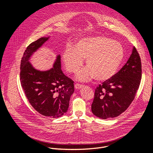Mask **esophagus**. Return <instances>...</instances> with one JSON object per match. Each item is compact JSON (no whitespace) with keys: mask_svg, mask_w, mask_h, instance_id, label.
<instances>
[{"mask_svg":"<svg viewBox=\"0 0 153 153\" xmlns=\"http://www.w3.org/2000/svg\"><path fill=\"white\" fill-rule=\"evenodd\" d=\"M74 87H75L76 89H80V88H82V87H83V85H80L79 83H76V84H75Z\"/></svg>","mask_w":153,"mask_h":153,"instance_id":"obj_1","label":"esophagus"}]
</instances>
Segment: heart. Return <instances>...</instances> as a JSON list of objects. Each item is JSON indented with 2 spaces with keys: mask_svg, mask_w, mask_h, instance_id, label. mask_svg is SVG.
Listing matches in <instances>:
<instances>
[{
  "mask_svg": "<svg viewBox=\"0 0 153 153\" xmlns=\"http://www.w3.org/2000/svg\"><path fill=\"white\" fill-rule=\"evenodd\" d=\"M124 51L117 41L102 37H91L79 39L73 48L68 47L62 54L66 69L76 73L86 59L88 68L79 71L77 79L85 81L94 77L98 81H106L117 73L123 59Z\"/></svg>",
  "mask_w": 153,
  "mask_h": 153,
  "instance_id": "b5f03b06",
  "label": "heart"
}]
</instances>
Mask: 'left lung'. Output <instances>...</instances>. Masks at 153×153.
<instances>
[{
    "instance_id": "obj_1",
    "label": "left lung",
    "mask_w": 153,
    "mask_h": 153,
    "mask_svg": "<svg viewBox=\"0 0 153 153\" xmlns=\"http://www.w3.org/2000/svg\"><path fill=\"white\" fill-rule=\"evenodd\" d=\"M142 79V63L135 47L124 66L95 90L92 113L103 119L119 116L133 101Z\"/></svg>"
}]
</instances>
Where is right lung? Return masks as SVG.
I'll use <instances>...</instances> for the list:
<instances>
[{
	"mask_svg": "<svg viewBox=\"0 0 153 153\" xmlns=\"http://www.w3.org/2000/svg\"><path fill=\"white\" fill-rule=\"evenodd\" d=\"M48 39L39 38L27 47L21 60L20 79L25 96L35 110L43 116L57 118L68 110L74 91V82L63 73L60 55L48 71L37 70L29 62L34 52Z\"/></svg>",
	"mask_w": 153,
	"mask_h": 153,
	"instance_id": "obj_1",
	"label": "right lung"
}]
</instances>
